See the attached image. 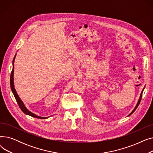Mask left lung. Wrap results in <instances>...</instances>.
Returning <instances> with one entry per match:
<instances>
[{
	"mask_svg": "<svg viewBox=\"0 0 153 153\" xmlns=\"http://www.w3.org/2000/svg\"><path fill=\"white\" fill-rule=\"evenodd\" d=\"M144 87L143 88V91H142V92H141V94H140V99H139V100H138V103H137V104H136V107H134V108L133 109V110L131 112V113L129 114V115H128V116H130V115H131L133 113V112L136 110V108H138V105H139V104H140V102H141V98H142V95H143V91H144Z\"/></svg>",
	"mask_w": 153,
	"mask_h": 153,
	"instance_id": "1",
	"label": "left lung"
}]
</instances>
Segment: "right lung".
<instances>
[{
  "label": "right lung",
  "instance_id": "obj_1",
  "mask_svg": "<svg viewBox=\"0 0 153 153\" xmlns=\"http://www.w3.org/2000/svg\"><path fill=\"white\" fill-rule=\"evenodd\" d=\"M16 54H15V57L13 59V62H12V64H13V69H12V72H11V75H10V87H11V90H12V92L14 95V97L15 98V100L16 101H17V103L19 104V105L20 108V109L22 110V111L23 112L24 114H26V115H30L32 117H34V118H39V119H46V118H48V117H39L35 114H34L33 113H32V112L30 111L25 106V105H24V103H23V102L22 101V100L20 99V98L19 97V95L17 94V91H16L15 87H14V82H13V72H14V61H15V57H16Z\"/></svg>",
  "mask_w": 153,
  "mask_h": 153
}]
</instances>
